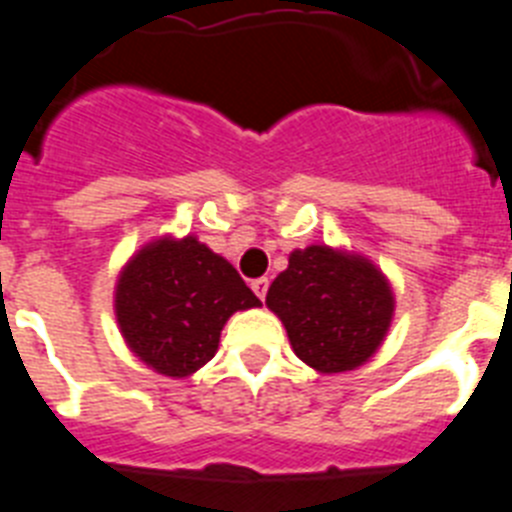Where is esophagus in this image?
I'll list each match as a JSON object with an SVG mask.
<instances>
[{
    "mask_svg": "<svg viewBox=\"0 0 512 512\" xmlns=\"http://www.w3.org/2000/svg\"><path fill=\"white\" fill-rule=\"evenodd\" d=\"M251 289H253V292H256V297H259V300L264 302V300H266V292H269V279H266V277L253 279Z\"/></svg>",
    "mask_w": 512,
    "mask_h": 512,
    "instance_id": "esophagus-1",
    "label": "esophagus"
}]
</instances>
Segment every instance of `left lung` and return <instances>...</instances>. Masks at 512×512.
Returning a JSON list of instances; mask_svg holds the SVG:
<instances>
[{
  "instance_id": "8db88e82",
  "label": "left lung",
  "mask_w": 512,
  "mask_h": 512,
  "mask_svg": "<svg viewBox=\"0 0 512 512\" xmlns=\"http://www.w3.org/2000/svg\"><path fill=\"white\" fill-rule=\"evenodd\" d=\"M266 305L287 328L295 354L323 374L351 372L379 348L395 297L382 271L364 256L307 246L271 282Z\"/></svg>"
}]
</instances>
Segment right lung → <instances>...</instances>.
Here are the masks:
<instances>
[{
    "label": "right lung",
    "instance_id": "right-lung-1",
    "mask_svg": "<svg viewBox=\"0 0 512 512\" xmlns=\"http://www.w3.org/2000/svg\"><path fill=\"white\" fill-rule=\"evenodd\" d=\"M259 305L233 264L194 235L140 248L115 289L117 323L130 351L176 379L215 356L220 330L233 312Z\"/></svg>",
    "mask_w": 512,
    "mask_h": 512
}]
</instances>
